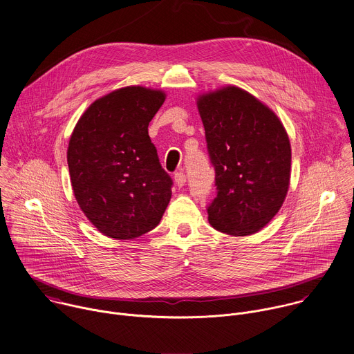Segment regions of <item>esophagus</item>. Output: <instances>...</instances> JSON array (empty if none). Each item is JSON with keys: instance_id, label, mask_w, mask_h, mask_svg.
<instances>
[{"instance_id": "obj_1", "label": "esophagus", "mask_w": 354, "mask_h": 354, "mask_svg": "<svg viewBox=\"0 0 354 354\" xmlns=\"http://www.w3.org/2000/svg\"><path fill=\"white\" fill-rule=\"evenodd\" d=\"M174 179H175V183H176L179 187L185 186V183H186V175H185L182 171L176 172L175 176H174Z\"/></svg>"}]
</instances>
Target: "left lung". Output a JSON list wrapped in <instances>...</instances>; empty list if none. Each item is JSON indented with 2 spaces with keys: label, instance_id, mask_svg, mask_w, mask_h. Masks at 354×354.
Wrapping results in <instances>:
<instances>
[{
  "label": "left lung",
  "instance_id": "8db88e82",
  "mask_svg": "<svg viewBox=\"0 0 354 354\" xmlns=\"http://www.w3.org/2000/svg\"><path fill=\"white\" fill-rule=\"evenodd\" d=\"M216 197L212 227L230 236L261 230L281 209L290 185L292 149L277 113L249 91L223 86L197 97Z\"/></svg>",
  "mask_w": 354,
  "mask_h": 354
}]
</instances>
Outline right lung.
<instances>
[{
    "instance_id": "add662e5",
    "label": "right lung",
    "mask_w": 354,
    "mask_h": 354,
    "mask_svg": "<svg viewBox=\"0 0 354 354\" xmlns=\"http://www.w3.org/2000/svg\"><path fill=\"white\" fill-rule=\"evenodd\" d=\"M165 93L143 86L116 88L88 105L68 146L75 198L105 236L131 241L154 229L171 200L149 124Z\"/></svg>"
}]
</instances>
